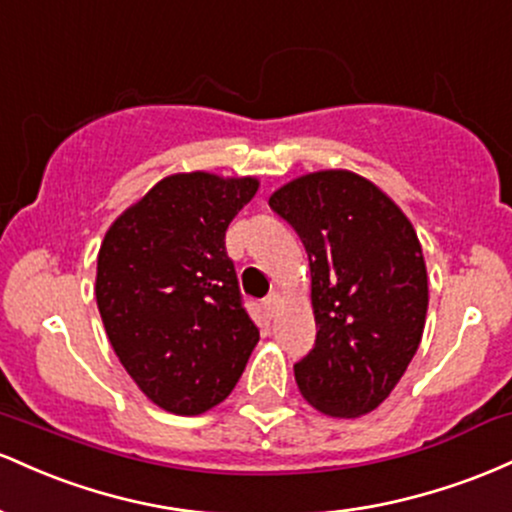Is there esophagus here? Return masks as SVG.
Listing matches in <instances>:
<instances>
[{"label":"esophagus","mask_w":512,"mask_h":512,"mask_svg":"<svg viewBox=\"0 0 512 512\" xmlns=\"http://www.w3.org/2000/svg\"><path fill=\"white\" fill-rule=\"evenodd\" d=\"M278 304H280V295H278V292H271V295H268L266 300H263V309H266L268 317H273V314L278 312Z\"/></svg>","instance_id":"esophagus-1"}]
</instances>
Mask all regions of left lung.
I'll use <instances>...</instances> for the list:
<instances>
[{"instance_id":"left-lung-1","label":"left lung","mask_w":512,"mask_h":512,"mask_svg":"<svg viewBox=\"0 0 512 512\" xmlns=\"http://www.w3.org/2000/svg\"><path fill=\"white\" fill-rule=\"evenodd\" d=\"M268 205L300 234L312 273L317 343L295 365L297 387L326 416H365L404 377L426 326L416 229L380 186L348 169L297 176Z\"/></svg>"}]
</instances>
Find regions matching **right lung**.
Instances as JSON below:
<instances>
[{"label": "right lung", "instance_id": "right-lung-1", "mask_svg": "<svg viewBox=\"0 0 512 512\" xmlns=\"http://www.w3.org/2000/svg\"><path fill=\"white\" fill-rule=\"evenodd\" d=\"M256 191V176L171 174L101 241L94 290L108 341L140 392L176 416L225 401L258 343L225 249Z\"/></svg>", "mask_w": 512, "mask_h": 512}]
</instances>
